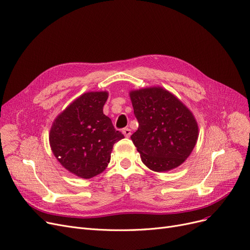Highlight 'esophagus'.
<instances>
[{
  "instance_id": "obj_1",
  "label": "esophagus",
  "mask_w": 250,
  "mask_h": 250,
  "mask_svg": "<svg viewBox=\"0 0 250 250\" xmlns=\"http://www.w3.org/2000/svg\"><path fill=\"white\" fill-rule=\"evenodd\" d=\"M123 134H124V136L125 137H126V138H129L131 137V129H129L128 127H125V128H124L123 129Z\"/></svg>"
}]
</instances>
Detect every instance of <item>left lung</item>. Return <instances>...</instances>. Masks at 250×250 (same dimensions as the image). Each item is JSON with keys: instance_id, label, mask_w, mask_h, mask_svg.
Masks as SVG:
<instances>
[{"instance_id": "8db88e82", "label": "left lung", "mask_w": 250, "mask_h": 250, "mask_svg": "<svg viewBox=\"0 0 250 250\" xmlns=\"http://www.w3.org/2000/svg\"><path fill=\"white\" fill-rule=\"evenodd\" d=\"M139 127L131 136L143 164L161 172L180 167L198 139V125L189 108L161 86L129 91Z\"/></svg>"}]
</instances>
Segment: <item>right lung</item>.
Returning a JSON list of instances; mask_svg holds the SVG:
<instances>
[{
    "label": "right lung",
    "instance_id": "add662e5",
    "mask_svg": "<svg viewBox=\"0 0 250 250\" xmlns=\"http://www.w3.org/2000/svg\"><path fill=\"white\" fill-rule=\"evenodd\" d=\"M107 99L106 91L83 93L52 124L49 142L53 154L79 178L91 179L104 171L113 145L125 138L103 113Z\"/></svg>",
    "mask_w": 250,
    "mask_h": 250
}]
</instances>
